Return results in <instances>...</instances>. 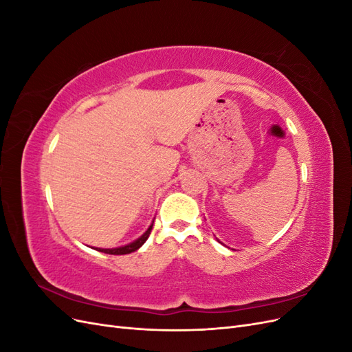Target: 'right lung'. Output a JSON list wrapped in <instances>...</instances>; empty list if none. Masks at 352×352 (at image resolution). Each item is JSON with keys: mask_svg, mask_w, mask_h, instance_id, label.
Here are the masks:
<instances>
[{"mask_svg": "<svg viewBox=\"0 0 352 352\" xmlns=\"http://www.w3.org/2000/svg\"><path fill=\"white\" fill-rule=\"evenodd\" d=\"M154 223V221H153ZM151 229H153V225L148 228V230L144 233V235L141 238H138L136 241H133L132 243L129 245H124V247H119V248H113V250H102V248H97V251H101L104 254H111V255H123V254H131L133 251H136L138 248H141L142 245L145 243V241L148 239V236H150L151 233Z\"/></svg>", "mask_w": 352, "mask_h": 352, "instance_id": "add662e5", "label": "right lung"}]
</instances>
